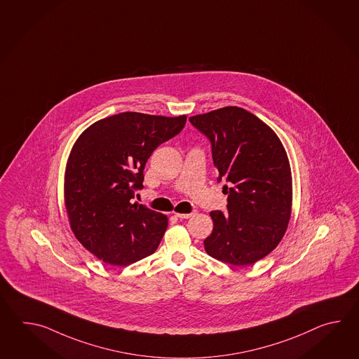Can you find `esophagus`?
<instances>
[{"label":"esophagus","instance_id":"34e87169","mask_svg":"<svg viewBox=\"0 0 359 359\" xmlns=\"http://www.w3.org/2000/svg\"><path fill=\"white\" fill-rule=\"evenodd\" d=\"M176 214L178 218H182V219H187V218H191L192 215H195V212H192V213H175Z\"/></svg>","mask_w":359,"mask_h":359}]
</instances>
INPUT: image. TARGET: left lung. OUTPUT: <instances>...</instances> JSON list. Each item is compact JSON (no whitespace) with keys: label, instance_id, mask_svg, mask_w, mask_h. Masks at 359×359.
<instances>
[{"label":"left lung","instance_id":"left-lung-1","mask_svg":"<svg viewBox=\"0 0 359 359\" xmlns=\"http://www.w3.org/2000/svg\"><path fill=\"white\" fill-rule=\"evenodd\" d=\"M212 142L214 167L229 186V212H210L205 252L232 266L267 257L283 240L292 205L290 161L281 140L258 116L226 107L189 118Z\"/></svg>","mask_w":359,"mask_h":359}]
</instances>
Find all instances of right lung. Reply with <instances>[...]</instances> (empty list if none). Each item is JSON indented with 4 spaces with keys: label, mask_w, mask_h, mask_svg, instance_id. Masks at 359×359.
<instances>
[{
    "label": "right lung",
    "mask_w": 359,
    "mask_h": 359,
    "mask_svg": "<svg viewBox=\"0 0 359 359\" xmlns=\"http://www.w3.org/2000/svg\"><path fill=\"white\" fill-rule=\"evenodd\" d=\"M186 118L126 111L76 138L65 167L64 204L76 240L104 263L124 267L161 244L168 217L130 198L142 189L150 155L181 132Z\"/></svg>",
    "instance_id": "1"
}]
</instances>
